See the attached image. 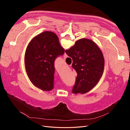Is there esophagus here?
I'll use <instances>...</instances> for the list:
<instances>
[{
	"label": "esophagus",
	"instance_id": "34e87169",
	"mask_svg": "<svg viewBox=\"0 0 130 130\" xmlns=\"http://www.w3.org/2000/svg\"><path fill=\"white\" fill-rule=\"evenodd\" d=\"M67 57H68V56H67V55L66 54V53H64V59H65V58H67Z\"/></svg>",
	"mask_w": 130,
	"mask_h": 130
}]
</instances>
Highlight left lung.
<instances>
[{"label":"left lung","mask_w":130,"mask_h":130,"mask_svg":"<svg viewBox=\"0 0 130 130\" xmlns=\"http://www.w3.org/2000/svg\"><path fill=\"white\" fill-rule=\"evenodd\" d=\"M64 52L58 36L51 31L42 32L30 41L24 61L27 76L33 85L44 91L53 89L54 62Z\"/></svg>","instance_id":"obj_1"}]
</instances>
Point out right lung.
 Listing matches in <instances>:
<instances>
[{"instance_id": "1", "label": "right lung", "mask_w": 130, "mask_h": 130, "mask_svg": "<svg viewBox=\"0 0 130 130\" xmlns=\"http://www.w3.org/2000/svg\"><path fill=\"white\" fill-rule=\"evenodd\" d=\"M65 52L72 58V67L78 75L72 93L84 94L96 86L102 76L103 53L94 41L88 39L77 41Z\"/></svg>"}]
</instances>
